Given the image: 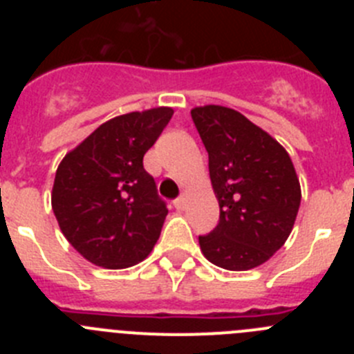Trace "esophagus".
I'll use <instances>...</instances> for the list:
<instances>
[{"instance_id": "1", "label": "esophagus", "mask_w": 354, "mask_h": 354, "mask_svg": "<svg viewBox=\"0 0 354 354\" xmlns=\"http://www.w3.org/2000/svg\"><path fill=\"white\" fill-rule=\"evenodd\" d=\"M174 205L175 209H179V211H183L184 207H186V198H183V196H179V198L174 200Z\"/></svg>"}]
</instances>
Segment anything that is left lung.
<instances>
[{
	"label": "left lung",
	"instance_id": "obj_1",
	"mask_svg": "<svg viewBox=\"0 0 354 354\" xmlns=\"http://www.w3.org/2000/svg\"><path fill=\"white\" fill-rule=\"evenodd\" d=\"M209 154V175L220 204V221L200 248L228 271L264 264L283 246L301 202L296 170L277 140L225 106L192 109Z\"/></svg>",
	"mask_w": 354,
	"mask_h": 354
}]
</instances>
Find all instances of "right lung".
Instances as JSON below:
<instances>
[{
	"label": "right lung",
	"instance_id": "right-lung-1",
	"mask_svg": "<svg viewBox=\"0 0 354 354\" xmlns=\"http://www.w3.org/2000/svg\"><path fill=\"white\" fill-rule=\"evenodd\" d=\"M171 115V108H154L111 118L56 170L53 212L68 243L92 264L129 268L159 239L168 209L143 156Z\"/></svg>",
	"mask_w": 354,
	"mask_h": 354
}]
</instances>
